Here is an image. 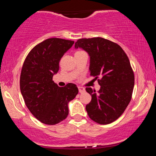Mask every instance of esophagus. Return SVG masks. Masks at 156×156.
I'll use <instances>...</instances> for the list:
<instances>
[{"label": "esophagus", "mask_w": 156, "mask_h": 156, "mask_svg": "<svg viewBox=\"0 0 156 156\" xmlns=\"http://www.w3.org/2000/svg\"><path fill=\"white\" fill-rule=\"evenodd\" d=\"M78 91H79L80 93H83L85 92V88H83V87H78Z\"/></svg>", "instance_id": "1"}]
</instances>
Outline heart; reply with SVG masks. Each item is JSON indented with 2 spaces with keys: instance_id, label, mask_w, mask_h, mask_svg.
Instances as JSON below:
<instances>
[{
  "instance_id": "1",
  "label": "heart",
  "mask_w": 156,
  "mask_h": 156,
  "mask_svg": "<svg viewBox=\"0 0 156 156\" xmlns=\"http://www.w3.org/2000/svg\"><path fill=\"white\" fill-rule=\"evenodd\" d=\"M77 52H78V51H77Z\"/></svg>"
}]
</instances>
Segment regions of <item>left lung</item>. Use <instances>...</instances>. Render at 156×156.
<instances>
[{"mask_svg":"<svg viewBox=\"0 0 156 156\" xmlns=\"http://www.w3.org/2000/svg\"><path fill=\"white\" fill-rule=\"evenodd\" d=\"M75 48H81L90 56V76L101 89L87 87L92 101L86 105L89 118L101 125L117 119L131 101L134 73L129 58L119 44L102 37L79 39Z\"/></svg>","mask_w":156,"mask_h":156,"instance_id":"obj_1","label":"left lung"}]
</instances>
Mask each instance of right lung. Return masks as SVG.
<instances>
[{
	"instance_id": "1",
	"label": "right lung",
	"mask_w": 156,
	"mask_h": 156,
	"mask_svg": "<svg viewBox=\"0 0 156 156\" xmlns=\"http://www.w3.org/2000/svg\"><path fill=\"white\" fill-rule=\"evenodd\" d=\"M74 41L50 38L32 48L23 63L20 87L27 108L41 122L55 125L69 114L68 103L76 98L78 89L69 83L59 87L53 76L59 69V62Z\"/></svg>"
}]
</instances>
